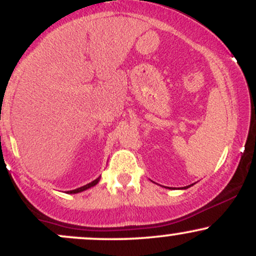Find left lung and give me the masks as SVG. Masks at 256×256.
<instances>
[{"label":"left lung","mask_w":256,"mask_h":256,"mask_svg":"<svg viewBox=\"0 0 256 256\" xmlns=\"http://www.w3.org/2000/svg\"><path fill=\"white\" fill-rule=\"evenodd\" d=\"M186 188H189V186H185V188H184V189H186Z\"/></svg>","instance_id":"1"}]
</instances>
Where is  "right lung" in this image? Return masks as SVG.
I'll return each instance as SVG.
<instances>
[{
    "label": "right lung",
    "instance_id": "obj_1",
    "mask_svg": "<svg viewBox=\"0 0 256 256\" xmlns=\"http://www.w3.org/2000/svg\"><path fill=\"white\" fill-rule=\"evenodd\" d=\"M98 180H100V177H98V179H95V180H94V182H91V183L86 184V185H84V186H82V188H78V189H76V190H71V192H68V194H77V192H84V190L89 189V188L94 186V185H96V184H98Z\"/></svg>",
    "mask_w": 256,
    "mask_h": 256
}]
</instances>
